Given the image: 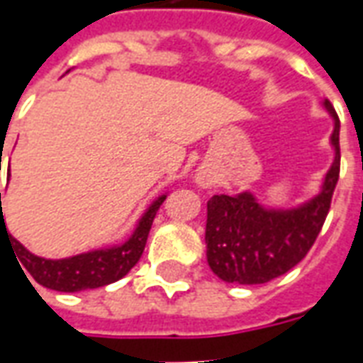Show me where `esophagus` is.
Instances as JSON below:
<instances>
[{
  "mask_svg": "<svg viewBox=\"0 0 363 363\" xmlns=\"http://www.w3.org/2000/svg\"><path fill=\"white\" fill-rule=\"evenodd\" d=\"M196 184L202 186V189H210L213 184V174L210 171H206V169H200L196 173Z\"/></svg>",
  "mask_w": 363,
  "mask_h": 363,
  "instance_id": "1",
  "label": "esophagus"
}]
</instances>
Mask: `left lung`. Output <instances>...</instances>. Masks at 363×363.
<instances>
[{
  "label": "left lung",
  "instance_id": "obj_1",
  "mask_svg": "<svg viewBox=\"0 0 363 363\" xmlns=\"http://www.w3.org/2000/svg\"><path fill=\"white\" fill-rule=\"evenodd\" d=\"M323 106L335 122L330 134L335 159L315 196L294 208L264 206L251 190L210 198L206 259L220 280L243 286L267 284L296 267L315 243L340 171V120L328 101H323Z\"/></svg>",
  "mask_w": 363,
  "mask_h": 363
}]
</instances>
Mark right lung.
I'll use <instances>...</instances> for the list:
<instances>
[{
    "label": "right lung",
    "instance_id": "right-lung-1",
    "mask_svg": "<svg viewBox=\"0 0 363 363\" xmlns=\"http://www.w3.org/2000/svg\"><path fill=\"white\" fill-rule=\"evenodd\" d=\"M165 198L167 194H161L151 202L150 208L142 213V218L135 223L132 235L128 237L124 243L93 249V251L74 255L67 259H44V257L33 255L15 237L7 233L0 192V235L5 233L11 249L19 259V267L25 268L44 288L66 291V294L103 288V286H108L112 281L124 278L135 267V262L142 257L143 247L147 243L153 218L157 213L159 206L165 202Z\"/></svg>",
    "mask_w": 363,
    "mask_h": 363
}]
</instances>
